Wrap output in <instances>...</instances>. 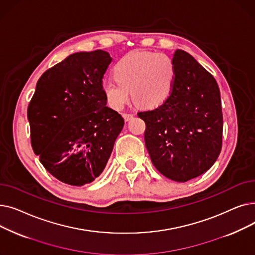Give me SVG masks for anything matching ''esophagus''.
Wrapping results in <instances>:
<instances>
[{"label":"esophagus","instance_id":"1","mask_svg":"<svg viewBox=\"0 0 255 255\" xmlns=\"http://www.w3.org/2000/svg\"><path fill=\"white\" fill-rule=\"evenodd\" d=\"M123 118H124V120L126 121V122H128V121H130L133 118V115L132 114H124Z\"/></svg>","mask_w":255,"mask_h":255}]
</instances>
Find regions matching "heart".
Listing matches in <instances>:
<instances>
[{"label":"heart","mask_w":255,"mask_h":255,"mask_svg":"<svg viewBox=\"0 0 255 255\" xmlns=\"http://www.w3.org/2000/svg\"><path fill=\"white\" fill-rule=\"evenodd\" d=\"M117 80L104 87L107 103L116 111L123 110L130 98L135 102L154 107L164 103L175 87L177 68L165 53L132 51L120 59L114 69Z\"/></svg>","instance_id":"b5f03b06"}]
</instances>
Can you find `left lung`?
<instances>
[{"mask_svg": "<svg viewBox=\"0 0 255 255\" xmlns=\"http://www.w3.org/2000/svg\"><path fill=\"white\" fill-rule=\"evenodd\" d=\"M177 77L168 99L137 113L152 163L176 182L194 179L212 167L222 148L223 116L216 79L191 55L173 53Z\"/></svg>", "mask_w": 255, "mask_h": 255, "instance_id": "left-lung-1", "label": "left lung"}]
</instances>
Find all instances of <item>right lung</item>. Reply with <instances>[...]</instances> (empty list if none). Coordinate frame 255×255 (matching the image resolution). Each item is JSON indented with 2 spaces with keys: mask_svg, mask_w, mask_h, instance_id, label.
Returning a JSON list of instances; mask_svg holds the SVG:
<instances>
[{
  "mask_svg": "<svg viewBox=\"0 0 255 255\" xmlns=\"http://www.w3.org/2000/svg\"><path fill=\"white\" fill-rule=\"evenodd\" d=\"M107 51L75 52L39 78L28 106L31 144L51 176L83 186L100 176L124 119L106 106Z\"/></svg>",
  "mask_w": 255,
  "mask_h": 255,
  "instance_id": "add662e5",
  "label": "right lung"
}]
</instances>
